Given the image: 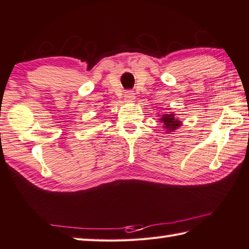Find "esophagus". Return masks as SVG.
Returning a JSON list of instances; mask_svg holds the SVG:
<instances>
[{
    "label": "esophagus",
    "instance_id": "obj_1",
    "mask_svg": "<svg viewBox=\"0 0 249 249\" xmlns=\"http://www.w3.org/2000/svg\"><path fill=\"white\" fill-rule=\"evenodd\" d=\"M125 100L127 101V102H133L134 99H135V93L133 91H127L125 92Z\"/></svg>",
    "mask_w": 249,
    "mask_h": 249
}]
</instances>
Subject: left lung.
<instances>
[{
  "label": "left lung",
  "instance_id": "obj_1",
  "mask_svg": "<svg viewBox=\"0 0 249 249\" xmlns=\"http://www.w3.org/2000/svg\"><path fill=\"white\" fill-rule=\"evenodd\" d=\"M158 120L160 121V123H162V127L166 129L167 133L175 132L176 129H178L180 126L182 125V122L176 116L174 112L168 113V114L160 115Z\"/></svg>",
  "mask_w": 249,
  "mask_h": 249
}]
</instances>
